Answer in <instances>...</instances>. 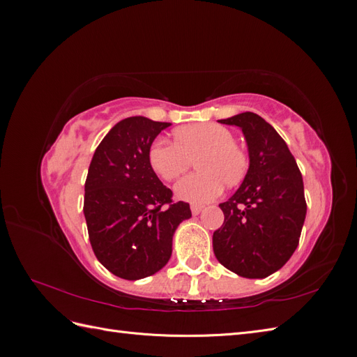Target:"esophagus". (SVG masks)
I'll list each match as a JSON object with an SVG mask.
<instances>
[{"mask_svg":"<svg viewBox=\"0 0 357 357\" xmlns=\"http://www.w3.org/2000/svg\"><path fill=\"white\" fill-rule=\"evenodd\" d=\"M201 210H202V205H198V204H192V205H190V211H192L193 215L199 214Z\"/></svg>","mask_w":357,"mask_h":357,"instance_id":"obj_1","label":"esophagus"}]
</instances>
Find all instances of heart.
Wrapping results in <instances>:
<instances>
[{"label":"heart","instance_id":"heart-1","mask_svg":"<svg viewBox=\"0 0 357 357\" xmlns=\"http://www.w3.org/2000/svg\"><path fill=\"white\" fill-rule=\"evenodd\" d=\"M176 142L156 138L149 149V164L155 174L172 181L197 159L199 172L183 177L176 185L181 201L204 204L218 198L225 183H240L248 169V155L234 142V134L219 123H195L181 126L174 132Z\"/></svg>","mask_w":357,"mask_h":357}]
</instances>
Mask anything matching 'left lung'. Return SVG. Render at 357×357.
Returning a JSON list of instances; mask_svg holds the SVG:
<instances>
[{
	"label": "left lung",
	"instance_id": "obj_1",
	"mask_svg": "<svg viewBox=\"0 0 357 357\" xmlns=\"http://www.w3.org/2000/svg\"><path fill=\"white\" fill-rule=\"evenodd\" d=\"M219 122L241 128L250 165L238 190L219 204L225 220L213 250L229 271L265 278L296 250L307 214L304 181L286 142L261 116L245 112Z\"/></svg>",
	"mask_w": 357,
	"mask_h": 357
}]
</instances>
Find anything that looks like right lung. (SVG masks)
I'll use <instances>...</instances> for the list:
<instances>
[{
	"label": "right lung",
	"mask_w": 357,
	"mask_h": 357,
	"mask_svg": "<svg viewBox=\"0 0 357 357\" xmlns=\"http://www.w3.org/2000/svg\"><path fill=\"white\" fill-rule=\"evenodd\" d=\"M169 125L143 116L123 119L96 147L86 177L83 213L92 250L125 280L164 268L172 235L192 215L188 202H172L171 189L149 164L150 146Z\"/></svg>",
	"instance_id": "1"
}]
</instances>
